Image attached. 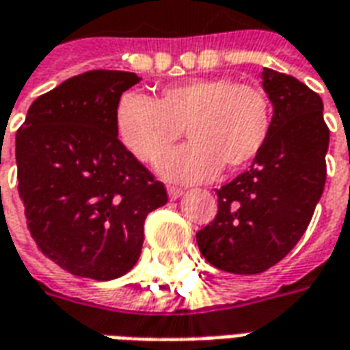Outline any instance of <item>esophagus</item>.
I'll return each mask as SVG.
<instances>
[{"label": "esophagus", "instance_id": "obj_1", "mask_svg": "<svg viewBox=\"0 0 350 350\" xmlns=\"http://www.w3.org/2000/svg\"><path fill=\"white\" fill-rule=\"evenodd\" d=\"M167 191H168V198H170V200H176V198H180L183 195V189H180V187H172V185H170Z\"/></svg>", "mask_w": 350, "mask_h": 350}]
</instances>
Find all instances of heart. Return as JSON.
Instances as JSON below:
<instances>
[{
	"label": "heart",
	"mask_w": 350,
	"mask_h": 350,
	"mask_svg": "<svg viewBox=\"0 0 350 350\" xmlns=\"http://www.w3.org/2000/svg\"><path fill=\"white\" fill-rule=\"evenodd\" d=\"M116 133L142 163H157L182 131L189 146L159 163L167 180H212L221 168L236 172L262 152L271 125L270 100L262 90L228 77L197 79L161 90L153 103L137 92L116 105Z\"/></svg>",
	"instance_id": "heart-1"
}]
</instances>
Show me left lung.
Listing matches in <instances>:
<instances>
[{"mask_svg": "<svg viewBox=\"0 0 350 350\" xmlns=\"http://www.w3.org/2000/svg\"><path fill=\"white\" fill-rule=\"evenodd\" d=\"M273 116L262 152L217 189V215L197 232L208 262L228 273H260L298 243L326 182L330 131L323 99L291 75L264 69Z\"/></svg>", "mask_w": 350, "mask_h": 350, "instance_id": "1", "label": "left lung"}]
</instances>
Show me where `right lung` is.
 <instances>
[{"label":"right lung","instance_id":"right-lung-1","mask_svg":"<svg viewBox=\"0 0 350 350\" xmlns=\"http://www.w3.org/2000/svg\"><path fill=\"white\" fill-rule=\"evenodd\" d=\"M138 82L135 72H82L37 97L16 133L29 234L79 278L127 273L142 251L146 215L168 200L116 133V105Z\"/></svg>","mask_w":350,"mask_h":350}]
</instances>
